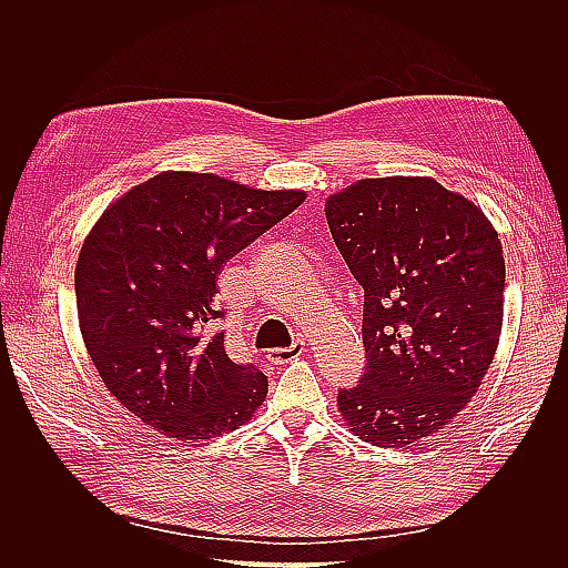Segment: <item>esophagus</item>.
<instances>
[{
    "label": "esophagus",
    "mask_w": 568,
    "mask_h": 568,
    "mask_svg": "<svg viewBox=\"0 0 568 568\" xmlns=\"http://www.w3.org/2000/svg\"><path fill=\"white\" fill-rule=\"evenodd\" d=\"M305 353V341H296L291 348H277V351H270L267 359L272 365H286L291 359H296Z\"/></svg>",
    "instance_id": "esophagus-1"
}]
</instances>
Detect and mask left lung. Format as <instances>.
<instances>
[{"mask_svg":"<svg viewBox=\"0 0 568 568\" xmlns=\"http://www.w3.org/2000/svg\"><path fill=\"white\" fill-rule=\"evenodd\" d=\"M324 215L365 288L367 369L338 390L341 419L365 443L407 448L484 384L503 332V244L474 201L434 178L357 180Z\"/></svg>","mask_w":568,"mask_h":568,"instance_id":"obj_1","label":"left lung"}]
</instances>
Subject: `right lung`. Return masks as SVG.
<instances>
[{
	"mask_svg": "<svg viewBox=\"0 0 568 568\" xmlns=\"http://www.w3.org/2000/svg\"><path fill=\"white\" fill-rule=\"evenodd\" d=\"M213 173L165 170L99 215L75 263L84 348L115 400L159 434L199 443L251 422L267 376L205 336L217 274L305 201Z\"/></svg>",
	"mask_w": 568,
	"mask_h": 568,
	"instance_id": "obj_1",
	"label": "right lung"
}]
</instances>
